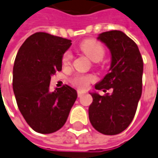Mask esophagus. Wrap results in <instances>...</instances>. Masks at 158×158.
Masks as SVG:
<instances>
[{"mask_svg": "<svg viewBox=\"0 0 158 158\" xmlns=\"http://www.w3.org/2000/svg\"><path fill=\"white\" fill-rule=\"evenodd\" d=\"M85 94V92L84 91H82V90H78L77 91V95H78V97H81L82 95H84Z\"/></svg>", "mask_w": 158, "mask_h": 158, "instance_id": "34e87169", "label": "esophagus"}]
</instances>
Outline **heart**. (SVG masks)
Listing matches in <instances>:
<instances>
[{
    "label": "heart",
    "mask_w": 158,
    "mask_h": 158,
    "mask_svg": "<svg viewBox=\"0 0 158 158\" xmlns=\"http://www.w3.org/2000/svg\"><path fill=\"white\" fill-rule=\"evenodd\" d=\"M80 49L81 52L86 56L92 62H100L105 55V50L103 47L98 42L95 40H86L81 42L80 45ZM72 56L70 52H66L62 56V63L63 64H69L71 61ZM93 80V78L89 76L84 75H77L73 78V83L81 89H85L88 87L89 83Z\"/></svg>",
    "instance_id": "obj_1"
}]
</instances>
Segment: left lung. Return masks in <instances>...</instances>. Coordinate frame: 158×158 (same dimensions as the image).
Instances as JSON below:
<instances>
[{
  "label": "left lung",
  "instance_id": "1",
  "mask_svg": "<svg viewBox=\"0 0 158 158\" xmlns=\"http://www.w3.org/2000/svg\"><path fill=\"white\" fill-rule=\"evenodd\" d=\"M97 40L110 52L108 74L89 92L93 102L89 108L92 126L104 135L119 134L131 124L142 95L143 62L133 40L120 30L98 35ZM110 88L113 91L101 96L98 92Z\"/></svg>",
  "mask_w": 158,
  "mask_h": 158
}]
</instances>
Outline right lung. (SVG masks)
Returning <instances> with one entry per match:
<instances>
[{"mask_svg":"<svg viewBox=\"0 0 158 158\" xmlns=\"http://www.w3.org/2000/svg\"><path fill=\"white\" fill-rule=\"evenodd\" d=\"M71 41L38 32L26 39L13 69V90L27 124L41 134H50L66 123L77 92L64 85L49 91L51 77L62 70V56Z\"/></svg>","mask_w":158,"mask_h":158,"instance_id":"obj_1","label":"right lung"}]
</instances>
